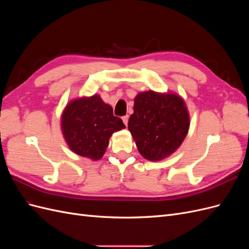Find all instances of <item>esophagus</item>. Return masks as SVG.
I'll use <instances>...</instances> for the list:
<instances>
[{
  "mask_svg": "<svg viewBox=\"0 0 249 249\" xmlns=\"http://www.w3.org/2000/svg\"><path fill=\"white\" fill-rule=\"evenodd\" d=\"M123 122H124V124L125 125H127V123H129V116H127V115L124 116V117H123Z\"/></svg>",
  "mask_w": 249,
  "mask_h": 249,
  "instance_id": "34e87169",
  "label": "esophagus"
}]
</instances>
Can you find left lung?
<instances>
[{
	"label": "left lung",
	"mask_w": 249,
	"mask_h": 249,
	"mask_svg": "<svg viewBox=\"0 0 249 249\" xmlns=\"http://www.w3.org/2000/svg\"><path fill=\"white\" fill-rule=\"evenodd\" d=\"M189 126V112L177 93L149 90L139 92L134 99V113L127 129L144 159L160 161L175 153Z\"/></svg>",
	"instance_id": "8db88e82"
}]
</instances>
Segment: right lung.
Returning a JSON list of instances; mask_svg holds the SVG:
<instances>
[{"label":"right lung","instance_id":"obj_1","mask_svg":"<svg viewBox=\"0 0 249 249\" xmlns=\"http://www.w3.org/2000/svg\"><path fill=\"white\" fill-rule=\"evenodd\" d=\"M110 105L99 94L82 96L66 105L61 115L63 137L71 152L92 161L102 159L114 132L124 129Z\"/></svg>","mask_w":249,"mask_h":249}]
</instances>
